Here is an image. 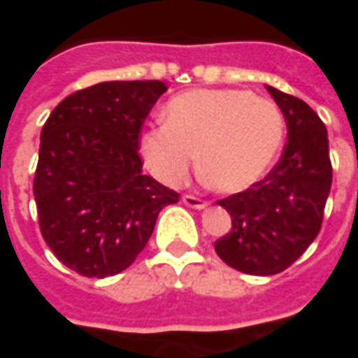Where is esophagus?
Returning a JSON list of instances; mask_svg holds the SVG:
<instances>
[{"label": "esophagus", "instance_id": "34e87169", "mask_svg": "<svg viewBox=\"0 0 358 358\" xmlns=\"http://www.w3.org/2000/svg\"><path fill=\"white\" fill-rule=\"evenodd\" d=\"M182 201L186 203L187 207H192V209H197V210L207 209V205H209V203L203 201V199H199V197H195V195H184V197H182Z\"/></svg>", "mask_w": 358, "mask_h": 358}]
</instances>
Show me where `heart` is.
<instances>
[{
    "instance_id": "obj_1",
    "label": "heart",
    "mask_w": 358,
    "mask_h": 358,
    "mask_svg": "<svg viewBox=\"0 0 358 358\" xmlns=\"http://www.w3.org/2000/svg\"><path fill=\"white\" fill-rule=\"evenodd\" d=\"M163 117L141 132L140 155L166 186H180L199 155L207 186L241 194L268 174L284 143L280 107L248 90H189L164 105Z\"/></svg>"
}]
</instances>
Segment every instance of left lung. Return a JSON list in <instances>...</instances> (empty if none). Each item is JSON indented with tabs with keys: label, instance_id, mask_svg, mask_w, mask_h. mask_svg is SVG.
I'll use <instances>...</instances> for the list:
<instances>
[{
	"label": "left lung",
	"instance_id": "1",
	"mask_svg": "<svg viewBox=\"0 0 358 358\" xmlns=\"http://www.w3.org/2000/svg\"><path fill=\"white\" fill-rule=\"evenodd\" d=\"M284 115L287 141L268 176L218 201L232 230L215 243L228 266L272 276L299 259L322 226L331 187L328 132L315 110L297 97L266 86Z\"/></svg>",
	"mask_w": 358,
	"mask_h": 358
}]
</instances>
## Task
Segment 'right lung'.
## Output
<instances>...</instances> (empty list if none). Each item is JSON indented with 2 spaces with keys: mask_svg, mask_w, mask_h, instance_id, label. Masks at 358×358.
<instances>
[{
  "mask_svg": "<svg viewBox=\"0 0 358 358\" xmlns=\"http://www.w3.org/2000/svg\"><path fill=\"white\" fill-rule=\"evenodd\" d=\"M161 80L101 82L53 109L40 136L34 199L40 230L61 263L86 278L136 261L163 207L178 194L141 172L140 130Z\"/></svg>",
  "mask_w": 358,
  "mask_h": 358,
  "instance_id": "obj_1",
  "label": "right lung"
}]
</instances>
